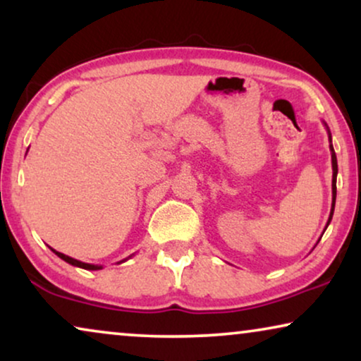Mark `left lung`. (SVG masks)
<instances>
[{"instance_id":"obj_1","label":"left lung","mask_w":361,"mask_h":361,"mask_svg":"<svg viewBox=\"0 0 361 361\" xmlns=\"http://www.w3.org/2000/svg\"><path fill=\"white\" fill-rule=\"evenodd\" d=\"M324 126L327 128V133H329V142H330V154H332V209H330V215H329V221L327 225H325V230H327V226L330 224V220H332V215H334V210H335V199H337V174H338V166H337V156H335V151H334V146H332V135H330V130L327 126V123L324 121Z\"/></svg>"}]
</instances>
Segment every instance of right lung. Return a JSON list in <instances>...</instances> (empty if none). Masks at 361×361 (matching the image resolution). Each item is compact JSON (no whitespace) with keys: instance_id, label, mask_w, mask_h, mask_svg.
Returning a JSON list of instances; mask_svg holds the SVG:
<instances>
[{"instance_id":"1","label":"right lung","mask_w":361,"mask_h":361,"mask_svg":"<svg viewBox=\"0 0 361 361\" xmlns=\"http://www.w3.org/2000/svg\"><path fill=\"white\" fill-rule=\"evenodd\" d=\"M52 251H54V253H56V255L59 256V258L66 261V263L72 264V266H77V268H82V269H87V271H98V269H102V266H100V264H90V263H83V261L73 259V258H71V256H67V255H63V253H59V251H56V250H52ZM123 261H126V259H123ZM123 261H121V263H123Z\"/></svg>"}]
</instances>
